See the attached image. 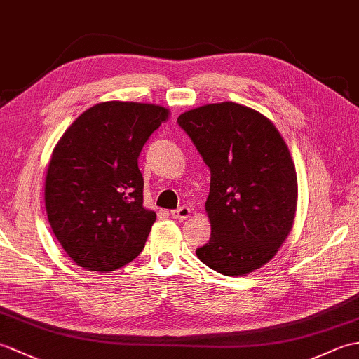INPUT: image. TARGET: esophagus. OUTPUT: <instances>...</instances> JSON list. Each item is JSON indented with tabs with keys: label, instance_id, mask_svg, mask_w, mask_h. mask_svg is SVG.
Listing matches in <instances>:
<instances>
[{
	"label": "esophagus",
	"instance_id": "34e87169",
	"mask_svg": "<svg viewBox=\"0 0 359 359\" xmlns=\"http://www.w3.org/2000/svg\"><path fill=\"white\" fill-rule=\"evenodd\" d=\"M171 215H172V217H174V219H177V220H187L189 216H191V208H188V207H180L179 210L172 211Z\"/></svg>",
	"mask_w": 359,
	"mask_h": 359
}]
</instances>
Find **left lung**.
<instances>
[{"instance_id":"obj_1","label":"left lung","mask_w":359,"mask_h":359,"mask_svg":"<svg viewBox=\"0 0 359 359\" xmlns=\"http://www.w3.org/2000/svg\"><path fill=\"white\" fill-rule=\"evenodd\" d=\"M177 121L211 171V238L196 255L225 276H247L276 256L293 228L297 177L287 143L264 114L233 102L199 106Z\"/></svg>"}]
</instances>
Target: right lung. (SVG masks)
<instances>
[{
  "label": "right lung",
  "instance_id": "add662e5",
  "mask_svg": "<svg viewBox=\"0 0 359 359\" xmlns=\"http://www.w3.org/2000/svg\"><path fill=\"white\" fill-rule=\"evenodd\" d=\"M170 116L152 103L103 102L60 137L46 172V212L60 245L81 269L109 273L140 255L156 212L143 207L137 158Z\"/></svg>",
  "mask_w": 359,
  "mask_h": 359
}]
</instances>
